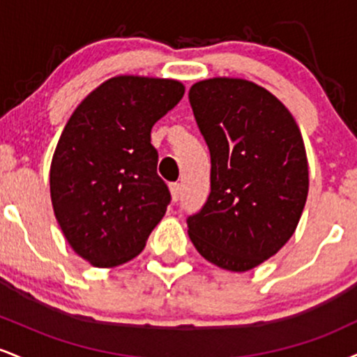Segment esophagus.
<instances>
[{"label": "esophagus", "instance_id": "esophagus-1", "mask_svg": "<svg viewBox=\"0 0 357 357\" xmlns=\"http://www.w3.org/2000/svg\"><path fill=\"white\" fill-rule=\"evenodd\" d=\"M169 191H171V199L176 203L179 199V196H181V184L179 183L169 184Z\"/></svg>", "mask_w": 357, "mask_h": 357}]
</instances>
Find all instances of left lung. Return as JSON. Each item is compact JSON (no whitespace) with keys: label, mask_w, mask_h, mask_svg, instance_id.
Listing matches in <instances>:
<instances>
[{"label":"left lung","mask_w":357,"mask_h":357,"mask_svg":"<svg viewBox=\"0 0 357 357\" xmlns=\"http://www.w3.org/2000/svg\"><path fill=\"white\" fill-rule=\"evenodd\" d=\"M211 155V192L188 235L216 267L247 272L296 231L309 192V165L296 119L267 89L213 77L190 89Z\"/></svg>","instance_id":"left-lung-1"}]
</instances>
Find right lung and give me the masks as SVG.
<instances>
[{
	"instance_id": "1",
	"label": "right lung",
	"mask_w": 357,
	"mask_h": 357,
	"mask_svg": "<svg viewBox=\"0 0 357 357\" xmlns=\"http://www.w3.org/2000/svg\"><path fill=\"white\" fill-rule=\"evenodd\" d=\"M179 80L117 75L77 105L55 147L50 196L73 252L99 268L136 258L171 202L151 129L183 99Z\"/></svg>"
}]
</instances>
